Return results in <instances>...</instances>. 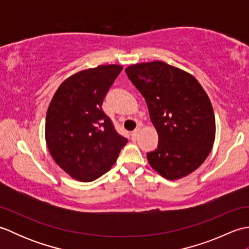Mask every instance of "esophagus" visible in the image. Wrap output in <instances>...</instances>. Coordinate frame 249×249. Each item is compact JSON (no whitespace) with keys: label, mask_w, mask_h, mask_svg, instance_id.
Here are the masks:
<instances>
[{"label":"esophagus","mask_w":249,"mask_h":249,"mask_svg":"<svg viewBox=\"0 0 249 249\" xmlns=\"http://www.w3.org/2000/svg\"><path fill=\"white\" fill-rule=\"evenodd\" d=\"M138 133H139V128H136L133 133L130 134V136H131V138L133 139H136L137 138V136H138Z\"/></svg>","instance_id":"1"}]
</instances>
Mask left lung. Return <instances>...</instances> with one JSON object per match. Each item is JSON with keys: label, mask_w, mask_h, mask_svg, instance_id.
Masks as SVG:
<instances>
[{"label": "left lung", "mask_w": 249, "mask_h": 249, "mask_svg": "<svg viewBox=\"0 0 249 249\" xmlns=\"http://www.w3.org/2000/svg\"><path fill=\"white\" fill-rule=\"evenodd\" d=\"M129 80L144 97L158 134L146 154L161 177L178 179L199 168L215 140V115L208 94L194 76L161 61L130 65Z\"/></svg>", "instance_id": "left-lung-1"}]
</instances>
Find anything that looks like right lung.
Instances as JSON below:
<instances>
[{
    "mask_svg": "<svg viewBox=\"0 0 249 249\" xmlns=\"http://www.w3.org/2000/svg\"><path fill=\"white\" fill-rule=\"evenodd\" d=\"M120 65H100L67 78L46 115V142L54 161L72 178L92 182L113 166L127 139L103 111Z\"/></svg>",
    "mask_w": 249,
    "mask_h": 249,
    "instance_id": "right-lung-1",
    "label": "right lung"
}]
</instances>
